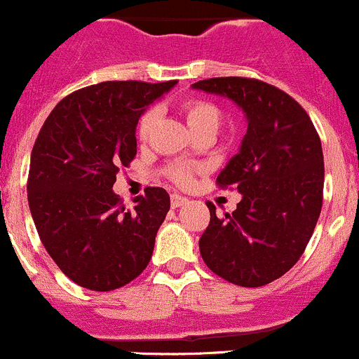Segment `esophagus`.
Segmentation results:
<instances>
[{
	"label": "esophagus",
	"mask_w": 359,
	"mask_h": 359,
	"mask_svg": "<svg viewBox=\"0 0 359 359\" xmlns=\"http://www.w3.org/2000/svg\"><path fill=\"white\" fill-rule=\"evenodd\" d=\"M171 204H172V208H181V205L188 204V198L183 197V195L172 194L171 195Z\"/></svg>",
	"instance_id": "1"
}]
</instances>
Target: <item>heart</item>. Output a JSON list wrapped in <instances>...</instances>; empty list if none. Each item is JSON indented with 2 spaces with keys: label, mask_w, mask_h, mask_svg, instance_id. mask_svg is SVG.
<instances>
[{
  "label": "heart",
  "mask_w": 359,
  "mask_h": 359,
  "mask_svg": "<svg viewBox=\"0 0 359 359\" xmlns=\"http://www.w3.org/2000/svg\"><path fill=\"white\" fill-rule=\"evenodd\" d=\"M184 116H187V122L190 129H195L198 126H218L219 122V111L215 104L208 101H201V99H194V101L184 102L183 106ZM158 118V109L150 108L143 113L140 123H137V136L141 141L148 140L154 130L155 122ZM171 176L178 181L180 184H187L191 178V172L188 168H175L172 169Z\"/></svg>",
  "instance_id": "heart-1"
}]
</instances>
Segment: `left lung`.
I'll list each match as a JSON object with an SVG mask.
<instances>
[{
	"label": "left lung",
	"mask_w": 359,
	"mask_h": 359,
	"mask_svg": "<svg viewBox=\"0 0 359 359\" xmlns=\"http://www.w3.org/2000/svg\"><path fill=\"white\" fill-rule=\"evenodd\" d=\"M195 90L222 95L243 109L248 130L218 175L243 198L225 218L208 204L211 222L198 239L202 260L219 278L257 288L299 262L323 204L321 141L299 102L274 85L241 76L209 78Z\"/></svg>",
	"instance_id": "8db88e82"
}]
</instances>
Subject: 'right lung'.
Here are the masks:
<instances>
[{"instance_id": "right-lung-1", "label": "right lung", "mask_w": 359, "mask_h": 359, "mask_svg": "<svg viewBox=\"0 0 359 359\" xmlns=\"http://www.w3.org/2000/svg\"><path fill=\"white\" fill-rule=\"evenodd\" d=\"M176 80L102 81L52 109L31 151L27 201L38 236L73 283L111 292L147 269L171 198L148 187L126 209L113 183L136 157V126Z\"/></svg>"}]
</instances>
